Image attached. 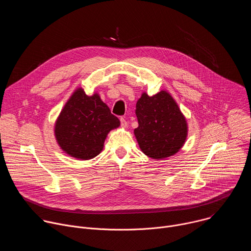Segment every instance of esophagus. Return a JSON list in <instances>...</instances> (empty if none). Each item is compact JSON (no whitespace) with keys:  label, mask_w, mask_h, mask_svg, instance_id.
<instances>
[{"label":"esophagus","mask_w":251,"mask_h":251,"mask_svg":"<svg viewBox=\"0 0 251 251\" xmlns=\"http://www.w3.org/2000/svg\"><path fill=\"white\" fill-rule=\"evenodd\" d=\"M120 122H121V127L122 128H126L127 127V121L124 118H120Z\"/></svg>","instance_id":"esophagus-1"}]
</instances>
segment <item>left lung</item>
I'll list each match as a JSON object with an SVG mask.
<instances>
[{"label": "left lung", "mask_w": 251, "mask_h": 251, "mask_svg": "<svg viewBox=\"0 0 251 251\" xmlns=\"http://www.w3.org/2000/svg\"><path fill=\"white\" fill-rule=\"evenodd\" d=\"M139 126L134 135L141 151L154 160L174 156L188 137V123L180 107L167 90L153 96L143 92L136 104Z\"/></svg>", "instance_id": "obj_1"}]
</instances>
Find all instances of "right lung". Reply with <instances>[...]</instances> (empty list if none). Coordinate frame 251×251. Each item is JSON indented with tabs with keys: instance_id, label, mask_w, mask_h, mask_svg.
<instances>
[{
	"instance_id": "1",
	"label": "right lung",
	"mask_w": 251,
	"mask_h": 251,
	"mask_svg": "<svg viewBox=\"0 0 251 251\" xmlns=\"http://www.w3.org/2000/svg\"><path fill=\"white\" fill-rule=\"evenodd\" d=\"M119 126V119L111 114L97 92L88 96L78 87L55 120L54 137L65 154L85 161L101 153L107 135Z\"/></svg>"
}]
</instances>
